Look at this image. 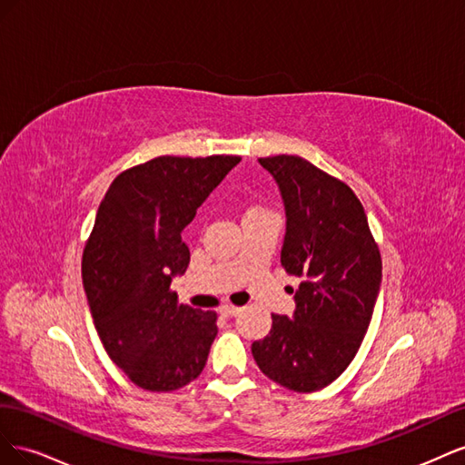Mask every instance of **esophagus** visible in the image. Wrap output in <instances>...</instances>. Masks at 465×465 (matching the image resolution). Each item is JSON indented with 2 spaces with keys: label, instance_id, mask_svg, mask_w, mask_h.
<instances>
[{
  "label": "esophagus",
  "instance_id": "obj_1",
  "mask_svg": "<svg viewBox=\"0 0 465 465\" xmlns=\"http://www.w3.org/2000/svg\"><path fill=\"white\" fill-rule=\"evenodd\" d=\"M223 316H227V318H231V316H238L242 312V308L241 306H232V304H224V306H221V311H219Z\"/></svg>",
  "mask_w": 465,
  "mask_h": 465
}]
</instances>
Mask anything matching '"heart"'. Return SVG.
<instances>
[{
	"mask_svg": "<svg viewBox=\"0 0 465 465\" xmlns=\"http://www.w3.org/2000/svg\"><path fill=\"white\" fill-rule=\"evenodd\" d=\"M250 211H260V207H252V209H248V211H246V213H250Z\"/></svg>",
	"mask_w": 465,
	"mask_h": 465,
	"instance_id": "obj_1",
	"label": "heart"
}]
</instances>
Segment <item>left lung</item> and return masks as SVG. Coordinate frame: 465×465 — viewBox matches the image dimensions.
Returning <instances> with one entry per match:
<instances>
[{
    "instance_id": "obj_1",
    "label": "left lung",
    "mask_w": 465,
    "mask_h": 465,
    "mask_svg": "<svg viewBox=\"0 0 465 465\" xmlns=\"http://www.w3.org/2000/svg\"><path fill=\"white\" fill-rule=\"evenodd\" d=\"M258 161L285 203L281 265L302 281L294 314H272L270 335L252 343V355L279 386L316 391L357 355L382 281V258L367 213L345 182L297 154Z\"/></svg>"
}]
</instances>
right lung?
Returning <instances> with one entry per match:
<instances>
[{
    "instance_id": "1",
    "label": "right lung",
    "mask_w": 465,
    "mask_h": 465,
    "mask_svg": "<svg viewBox=\"0 0 465 465\" xmlns=\"http://www.w3.org/2000/svg\"><path fill=\"white\" fill-rule=\"evenodd\" d=\"M238 163L164 154L118 174L98 205L83 287L108 357L139 388L173 391L205 367L217 314L178 304L171 283L190 263L182 231Z\"/></svg>"
}]
</instances>
